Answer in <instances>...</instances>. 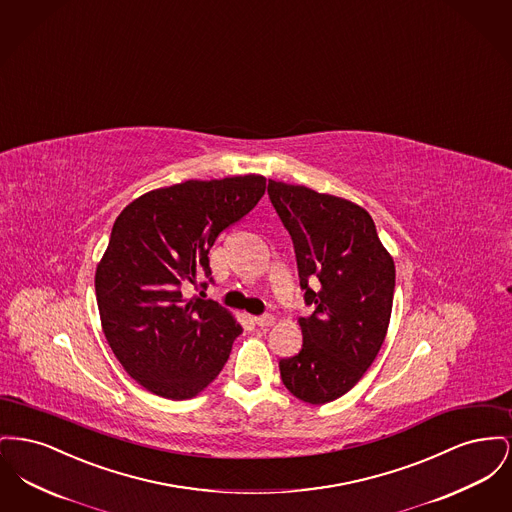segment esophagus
Returning <instances> with one entry per match:
<instances>
[{"mask_svg":"<svg viewBox=\"0 0 512 512\" xmlns=\"http://www.w3.org/2000/svg\"><path fill=\"white\" fill-rule=\"evenodd\" d=\"M254 322H256V325H260V327H271L273 322H275V318L271 314H264V316H256Z\"/></svg>","mask_w":512,"mask_h":512,"instance_id":"obj_1","label":"esophagus"}]
</instances>
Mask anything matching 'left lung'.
<instances>
[{
  "label": "left lung",
  "instance_id": "obj_1",
  "mask_svg": "<svg viewBox=\"0 0 512 512\" xmlns=\"http://www.w3.org/2000/svg\"><path fill=\"white\" fill-rule=\"evenodd\" d=\"M268 194L295 244L300 289L312 316L298 318L302 349L279 360L296 399L343 397L376 360L393 308L395 264L358 204L269 179Z\"/></svg>",
  "mask_w": 512,
  "mask_h": 512
}]
</instances>
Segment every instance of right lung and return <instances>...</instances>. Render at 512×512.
Wrapping results in <instances>:
<instances>
[{
    "instance_id": "1",
    "label": "right lung",
    "mask_w": 512,
    "mask_h": 512,
    "mask_svg": "<svg viewBox=\"0 0 512 512\" xmlns=\"http://www.w3.org/2000/svg\"><path fill=\"white\" fill-rule=\"evenodd\" d=\"M264 192L262 175L192 179L138 196L115 219L94 277L100 320L125 372L150 393L192 399L225 366L241 323L216 300L185 298L181 285L212 275L219 233Z\"/></svg>"
}]
</instances>
